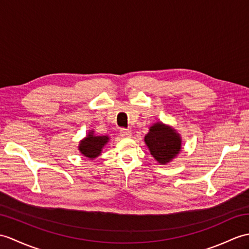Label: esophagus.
Wrapping results in <instances>:
<instances>
[{"label": "esophagus", "instance_id": "1", "mask_svg": "<svg viewBox=\"0 0 249 249\" xmlns=\"http://www.w3.org/2000/svg\"><path fill=\"white\" fill-rule=\"evenodd\" d=\"M120 135L124 137V138H128L131 136V131L129 129H121L120 130Z\"/></svg>", "mask_w": 249, "mask_h": 249}]
</instances>
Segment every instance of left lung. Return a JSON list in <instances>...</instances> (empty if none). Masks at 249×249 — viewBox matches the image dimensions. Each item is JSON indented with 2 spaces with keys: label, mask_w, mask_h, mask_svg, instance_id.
<instances>
[{
  "label": "left lung",
  "mask_w": 249,
  "mask_h": 249,
  "mask_svg": "<svg viewBox=\"0 0 249 249\" xmlns=\"http://www.w3.org/2000/svg\"><path fill=\"white\" fill-rule=\"evenodd\" d=\"M144 142L155 160L163 165L175 159L182 148L181 136L175 128L162 122L154 123L149 127Z\"/></svg>",
  "instance_id": "left-lung-1"
}]
</instances>
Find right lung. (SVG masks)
I'll list each match as a JSON object with an SVG mask.
<instances>
[{"label":"right lung","instance_id":"right-lung-1","mask_svg":"<svg viewBox=\"0 0 249 249\" xmlns=\"http://www.w3.org/2000/svg\"><path fill=\"white\" fill-rule=\"evenodd\" d=\"M108 136H97L94 130H89L87 136L79 141L78 151L89 160L97 158L103 152L104 146L109 142Z\"/></svg>","mask_w":249,"mask_h":249}]
</instances>
